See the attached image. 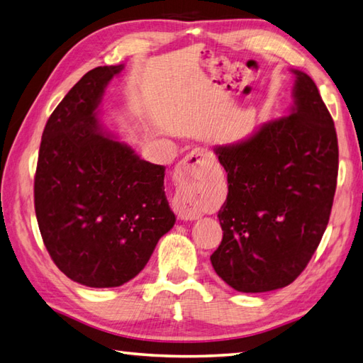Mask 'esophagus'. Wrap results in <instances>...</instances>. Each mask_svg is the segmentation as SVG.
I'll list each match as a JSON object with an SVG mask.
<instances>
[{
    "label": "esophagus",
    "instance_id": "esophagus-1",
    "mask_svg": "<svg viewBox=\"0 0 363 363\" xmlns=\"http://www.w3.org/2000/svg\"><path fill=\"white\" fill-rule=\"evenodd\" d=\"M214 161L213 153L206 149H196L186 155L177 167V192L172 208L182 220L199 219V213L194 196H192V180L208 167Z\"/></svg>",
    "mask_w": 363,
    "mask_h": 363
}]
</instances>
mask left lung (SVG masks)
<instances>
[{"instance_id":"1","label":"left lung","mask_w":363,"mask_h":363,"mask_svg":"<svg viewBox=\"0 0 363 363\" xmlns=\"http://www.w3.org/2000/svg\"><path fill=\"white\" fill-rule=\"evenodd\" d=\"M293 73L290 116L214 149L227 172L228 194L218 213L223 241L210 260L236 291L290 285L329 223L338 175L334 121L313 79Z\"/></svg>"}]
</instances>
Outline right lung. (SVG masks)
Segmentation results:
<instances>
[{"instance_id":"add662e5","label":"right lung","mask_w":363,"mask_h":363,"mask_svg":"<svg viewBox=\"0 0 363 363\" xmlns=\"http://www.w3.org/2000/svg\"><path fill=\"white\" fill-rule=\"evenodd\" d=\"M123 65L97 67L59 103L42 135L34 208L51 260L73 282L121 286L136 277L175 214L164 166L101 131L97 108Z\"/></svg>"}]
</instances>
